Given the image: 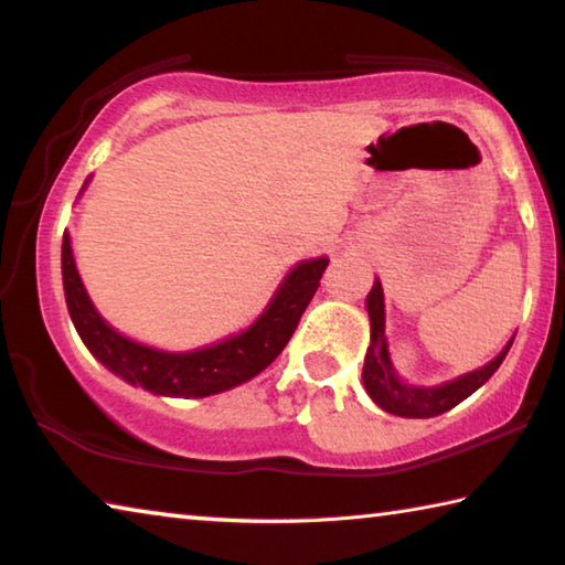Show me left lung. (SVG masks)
Segmentation results:
<instances>
[{
    "label": "left lung",
    "mask_w": 565,
    "mask_h": 565,
    "mask_svg": "<svg viewBox=\"0 0 565 565\" xmlns=\"http://www.w3.org/2000/svg\"><path fill=\"white\" fill-rule=\"evenodd\" d=\"M366 309L371 317V347L366 351V361H363V386H366L369 396L374 398L381 408L396 416L426 418V416H438L444 414V411L458 406L463 398L471 396L476 388H481L486 381L495 374V369L501 366V361L505 359V353H509L513 343L509 341V347H505L491 363H486L483 369L471 371V374L456 379L451 384H444L436 388L406 386L401 384L394 366H391L388 361L386 339H384V327H386L384 291H381V281H376L374 289H371L366 299Z\"/></svg>",
    "instance_id": "8db88e82"
}]
</instances>
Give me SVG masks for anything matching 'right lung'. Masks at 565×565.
Segmentation results:
<instances>
[{
  "instance_id": "add662e5",
  "label": "right lung",
  "mask_w": 565,
  "mask_h": 565,
  "mask_svg": "<svg viewBox=\"0 0 565 565\" xmlns=\"http://www.w3.org/2000/svg\"><path fill=\"white\" fill-rule=\"evenodd\" d=\"M329 259L296 266L264 317L252 329L216 347L191 353H164L124 339L94 311L76 274L70 236L62 242V279L70 317L82 341L114 374L154 394L199 398L244 384L279 356L299 327L301 313L321 286Z\"/></svg>"
}]
</instances>
